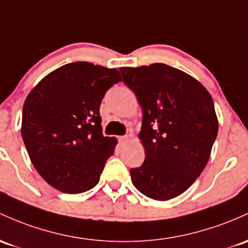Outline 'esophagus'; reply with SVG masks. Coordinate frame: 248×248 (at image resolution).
Instances as JSON below:
<instances>
[{"label": "esophagus", "instance_id": "34e87169", "mask_svg": "<svg viewBox=\"0 0 248 248\" xmlns=\"http://www.w3.org/2000/svg\"><path fill=\"white\" fill-rule=\"evenodd\" d=\"M128 139H129L128 135H124V137H119V142L122 145V143L127 142V141H128Z\"/></svg>", "mask_w": 248, "mask_h": 248}]
</instances>
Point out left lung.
<instances>
[{"label": "left lung", "mask_w": 248, "mask_h": 248, "mask_svg": "<svg viewBox=\"0 0 248 248\" xmlns=\"http://www.w3.org/2000/svg\"><path fill=\"white\" fill-rule=\"evenodd\" d=\"M142 108L139 138L145 161L129 170L139 192L155 200L184 193L207 164L217 134L213 99L194 78L164 63L120 68Z\"/></svg>", "instance_id": "1"}]
</instances>
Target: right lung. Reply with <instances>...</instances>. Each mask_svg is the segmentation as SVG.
Segmentation results:
<instances>
[{"instance_id": "right-lung-1", "label": "right lung", "mask_w": 248, "mask_h": 248, "mask_svg": "<svg viewBox=\"0 0 248 248\" xmlns=\"http://www.w3.org/2000/svg\"><path fill=\"white\" fill-rule=\"evenodd\" d=\"M121 81L116 69L73 62L51 72L23 105V142L32 165L54 188L92 189L114 154L116 139L103 137L100 105Z\"/></svg>"}]
</instances>
